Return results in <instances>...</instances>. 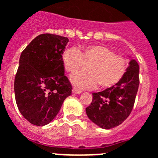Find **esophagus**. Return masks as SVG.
Masks as SVG:
<instances>
[{"mask_svg":"<svg viewBox=\"0 0 158 158\" xmlns=\"http://www.w3.org/2000/svg\"><path fill=\"white\" fill-rule=\"evenodd\" d=\"M72 91H73V94H81V93H82V90H81V89H79L77 88H73Z\"/></svg>","mask_w":158,"mask_h":158,"instance_id":"esophagus-1","label":"esophagus"}]
</instances>
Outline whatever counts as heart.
Wrapping results in <instances>:
<instances>
[{"label": "heart", "mask_w": 158, "mask_h": 158, "mask_svg": "<svg viewBox=\"0 0 158 158\" xmlns=\"http://www.w3.org/2000/svg\"><path fill=\"white\" fill-rule=\"evenodd\" d=\"M64 69L70 73L81 70L85 64L89 73H75L70 77L73 85L81 89L110 88L121 81L128 64L123 56L103 45H89L81 49L68 48L62 54Z\"/></svg>", "instance_id": "b5f03b06"}]
</instances>
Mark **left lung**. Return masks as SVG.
<instances>
[{
  "label": "left lung",
  "instance_id": "1",
  "mask_svg": "<svg viewBox=\"0 0 158 158\" xmlns=\"http://www.w3.org/2000/svg\"><path fill=\"white\" fill-rule=\"evenodd\" d=\"M138 87L139 65L131 58L120 82L92 94V102L85 110L89 120L102 129H111L121 125L132 110Z\"/></svg>",
  "mask_w": 158,
  "mask_h": 158
}]
</instances>
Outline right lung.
Segmentation results:
<instances>
[{
	"instance_id": "right-lung-1",
	"label": "right lung",
	"mask_w": 158,
	"mask_h": 158,
	"mask_svg": "<svg viewBox=\"0 0 158 158\" xmlns=\"http://www.w3.org/2000/svg\"><path fill=\"white\" fill-rule=\"evenodd\" d=\"M69 38L41 34L31 41L20 56L14 82L19 111L32 125L45 126L58 115L72 86L62 63Z\"/></svg>"
}]
</instances>
